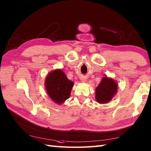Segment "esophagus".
I'll use <instances>...</instances> for the list:
<instances>
[{"mask_svg":"<svg viewBox=\"0 0 151 151\" xmlns=\"http://www.w3.org/2000/svg\"><path fill=\"white\" fill-rule=\"evenodd\" d=\"M81 82H86V78L85 77V76H82V77L81 78Z\"/></svg>","mask_w":151,"mask_h":151,"instance_id":"esophagus-1","label":"esophagus"}]
</instances>
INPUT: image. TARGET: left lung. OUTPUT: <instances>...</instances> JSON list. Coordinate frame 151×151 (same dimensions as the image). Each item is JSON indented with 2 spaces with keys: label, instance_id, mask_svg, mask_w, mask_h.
Here are the masks:
<instances>
[{
  "label": "left lung",
  "instance_id": "1",
  "mask_svg": "<svg viewBox=\"0 0 151 151\" xmlns=\"http://www.w3.org/2000/svg\"><path fill=\"white\" fill-rule=\"evenodd\" d=\"M117 84L114 80L107 76L102 78L95 89V99L99 103L105 104L111 100L117 91Z\"/></svg>",
  "mask_w": 151,
  "mask_h": 151
}]
</instances>
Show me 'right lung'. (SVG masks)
Masks as SVG:
<instances>
[{
  "instance_id": "1",
  "label": "right lung",
  "mask_w": 151,
  "mask_h": 151,
  "mask_svg": "<svg viewBox=\"0 0 151 151\" xmlns=\"http://www.w3.org/2000/svg\"><path fill=\"white\" fill-rule=\"evenodd\" d=\"M45 85L52 101L61 104L69 99L74 83L68 80L62 70L56 69L48 74Z\"/></svg>"
}]
</instances>
